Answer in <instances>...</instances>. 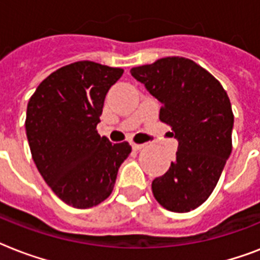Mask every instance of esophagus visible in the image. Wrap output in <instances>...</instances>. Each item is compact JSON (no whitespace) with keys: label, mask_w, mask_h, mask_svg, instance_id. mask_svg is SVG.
Returning a JSON list of instances; mask_svg holds the SVG:
<instances>
[{"label":"esophagus","mask_w":260,"mask_h":260,"mask_svg":"<svg viewBox=\"0 0 260 260\" xmlns=\"http://www.w3.org/2000/svg\"><path fill=\"white\" fill-rule=\"evenodd\" d=\"M132 148H134L135 151H139V150H142V148H144V144H136V143H132Z\"/></svg>","instance_id":"obj_1"}]
</instances>
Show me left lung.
<instances>
[{
    "label": "left lung",
    "mask_w": 260,
    "mask_h": 260,
    "mask_svg": "<svg viewBox=\"0 0 260 260\" xmlns=\"http://www.w3.org/2000/svg\"><path fill=\"white\" fill-rule=\"evenodd\" d=\"M131 74L160 101V121L178 140L175 160L152 181L155 200L185 213L208 200L232 151L234 113L221 83L190 59L167 56Z\"/></svg>",
    "instance_id": "obj_1"
}]
</instances>
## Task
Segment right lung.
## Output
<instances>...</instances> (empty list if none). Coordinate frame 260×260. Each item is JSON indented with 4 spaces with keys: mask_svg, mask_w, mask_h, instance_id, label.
Listing matches in <instances>:
<instances>
[{
    "mask_svg": "<svg viewBox=\"0 0 260 260\" xmlns=\"http://www.w3.org/2000/svg\"><path fill=\"white\" fill-rule=\"evenodd\" d=\"M124 70L81 60L50 74L29 98L25 129L30 154L51 190L67 205L87 209L109 197L128 142L100 136L97 124L110 86Z\"/></svg>",
    "mask_w": 260,
    "mask_h": 260,
    "instance_id": "1",
    "label": "right lung"
}]
</instances>
